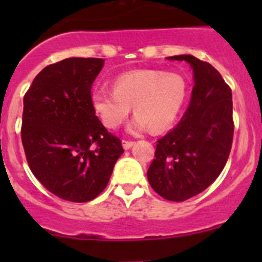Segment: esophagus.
<instances>
[{"mask_svg": "<svg viewBox=\"0 0 262 262\" xmlns=\"http://www.w3.org/2000/svg\"><path fill=\"white\" fill-rule=\"evenodd\" d=\"M133 144H134L133 141H125V139H124V141H123V147H124V149H129V148L133 146Z\"/></svg>", "mask_w": 262, "mask_h": 262, "instance_id": "1", "label": "esophagus"}]
</instances>
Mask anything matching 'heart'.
<instances>
[{"instance_id": "obj_1", "label": "heart", "mask_w": 262, "mask_h": 262, "mask_svg": "<svg viewBox=\"0 0 262 262\" xmlns=\"http://www.w3.org/2000/svg\"><path fill=\"white\" fill-rule=\"evenodd\" d=\"M114 91L97 90L92 105L102 124L116 129L124 123L133 106L136 118L128 130L137 134L148 128L162 132L170 128L186 101L187 83L179 73L157 70L130 71L115 78Z\"/></svg>"}]
</instances>
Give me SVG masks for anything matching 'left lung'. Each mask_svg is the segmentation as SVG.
Wrapping results in <instances>:
<instances>
[{
    "instance_id": "1",
    "label": "left lung",
    "mask_w": 262,
    "mask_h": 262,
    "mask_svg": "<svg viewBox=\"0 0 262 262\" xmlns=\"http://www.w3.org/2000/svg\"><path fill=\"white\" fill-rule=\"evenodd\" d=\"M168 59L186 60L195 84L180 123L157 141L147 178L163 199L184 202L204 191L226 166L233 141V105L231 87L212 64L189 54Z\"/></svg>"
}]
</instances>
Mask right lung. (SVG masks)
I'll use <instances>...</instances> for the list:
<instances>
[{
    "label": "right lung",
    "mask_w": 262,
    "mask_h": 262,
    "mask_svg": "<svg viewBox=\"0 0 262 262\" xmlns=\"http://www.w3.org/2000/svg\"><path fill=\"white\" fill-rule=\"evenodd\" d=\"M102 66L101 58L53 63L24 96L21 141L29 167L47 190L68 202L101 194L124 152L92 105V83Z\"/></svg>",
    "instance_id": "obj_1"
}]
</instances>
